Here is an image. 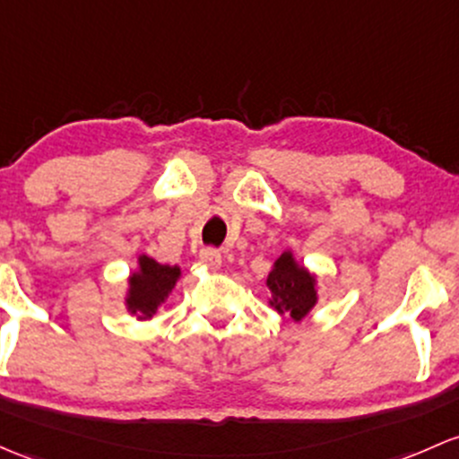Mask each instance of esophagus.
<instances>
[{
    "mask_svg": "<svg viewBox=\"0 0 459 459\" xmlns=\"http://www.w3.org/2000/svg\"><path fill=\"white\" fill-rule=\"evenodd\" d=\"M200 262L204 264L206 268H220L221 266V253L217 248H204L200 253Z\"/></svg>",
    "mask_w": 459,
    "mask_h": 459,
    "instance_id": "esophagus-1",
    "label": "esophagus"
}]
</instances>
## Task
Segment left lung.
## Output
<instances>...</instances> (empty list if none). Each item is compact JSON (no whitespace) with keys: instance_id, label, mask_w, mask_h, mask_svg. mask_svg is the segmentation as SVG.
<instances>
[{"instance_id":"left-lung-1","label":"left lung","mask_w":459,"mask_h":459,"mask_svg":"<svg viewBox=\"0 0 459 459\" xmlns=\"http://www.w3.org/2000/svg\"><path fill=\"white\" fill-rule=\"evenodd\" d=\"M266 286L270 290V306L294 321H301L316 303L315 279L306 268L294 262L290 253H283L274 262Z\"/></svg>"}]
</instances>
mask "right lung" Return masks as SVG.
<instances>
[{
  "label": "right lung",
  "instance_id": "add662e5",
  "mask_svg": "<svg viewBox=\"0 0 459 459\" xmlns=\"http://www.w3.org/2000/svg\"><path fill=\"white\" fill-rule=\"evenodd\" d=\"M178 277H180L178 266H162L156 259L143 255L141 270L129 279V310L138 318H152L176 286Z\"/></svg>",
  "mask_w": 459,
  "mask_h": 459
}]
</instances>
